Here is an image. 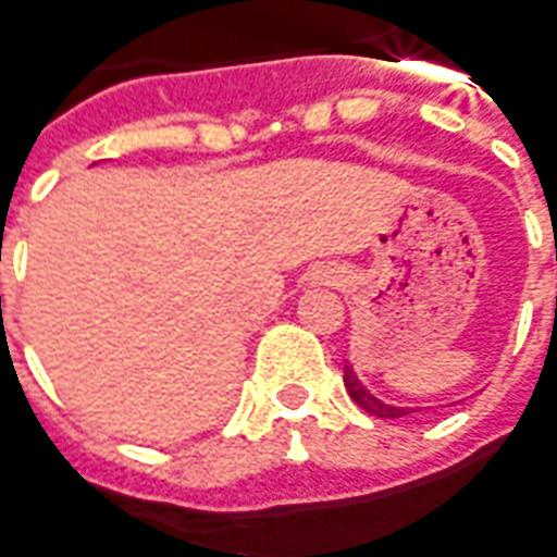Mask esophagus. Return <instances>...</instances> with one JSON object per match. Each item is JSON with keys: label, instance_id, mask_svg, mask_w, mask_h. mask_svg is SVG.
Masks as SVG:
<instances>
[{"label": "esophagus", "instance_id": "34e87169", "mask_svg": "<svg viewBox=\"0 0 557 557\" xmlns=\"http://www.w3.org/2000/svg\"><path fill=\"white\" fill-rule=\"evenodd\" d=\"M313 280H317V283H337V271H332V268H322V271L313 274Z\"/></svg>", "mask_w": 557, "mask_h": 557}]
</instances>
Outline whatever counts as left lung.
<instances>
[{"label": "left lung", "mask_w": 557, "mask_h": 557, "mask_svg": "<svg viewBox=\"0 0 557 557\" xmlns=\"http://www.w3.org/2000/svg\"><path fill=\"white\" fill-rule=\"evenodd\" d=\"M344 386L349 392V398L359 404L364 413L376 416V419H400V416L413 413V407H395V404H386V400H380L373 395L371 388L361 383L356 371H352V364L346 361L344 364Z\"/></svg>", "instance_id": "obj_1"}]
</instances>
